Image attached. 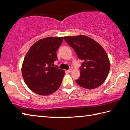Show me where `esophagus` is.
<instances>
[{"instance_id":"obj_1","label":"esophagus","mask_w":130,"mask_h":130,"mask_svg":"<svg viewBox=\"0 0 130 130\" xmlns=\"http://www.w3.org/2000/svg\"><path fill=\"white\" fill-rule=\"evenodd\" d=\"M67 72H68V73H71V72H72V69H69V70H67Z\"/></svg>"}]
</instances>
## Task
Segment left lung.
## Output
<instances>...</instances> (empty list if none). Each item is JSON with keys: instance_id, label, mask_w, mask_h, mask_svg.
<instances>
[{"instance_id": "8db88e82", "label": "left lung", "mask_w": 130, "mask_h": 130, "mask_svg": "<svg viewBox=\"0 0 130 130\" xmlns=\"http://www.w3.org/2000/svg\"><path fill=\"white\" fill-rule=\"evenodd\" d=\"M64 39L83 61L77 84L89 89L100 86L106 80L111 66L105 50L94 39L84 35L65 37Z\"/></svg>"}]
</instances>
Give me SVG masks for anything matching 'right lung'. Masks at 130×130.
<instances>
[{"mask_svg":"<svg viewBox=\"0 0 130 130\" xmlns=\"http://www.w3.org/2000/svg\"><path fill=\"white\" fill-rule=\"evenodd\" d=\"M63 37H47L36 42L27 52L22 67V74L27 87L39 95L56 92L62 83L65 70L53 67L56 52Z\"/></svg>","mask_w":130,"mask_h":130,"instance_id":"1","label":"right lung"}]
</instances>
